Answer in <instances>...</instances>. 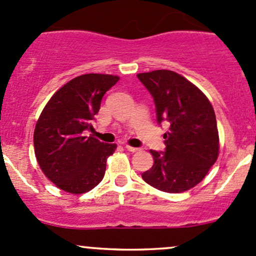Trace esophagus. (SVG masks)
<instances>
[{"label":"esophagus","mask_w":256,"mask_h":256,"mask_svg":"<svg viewBox=\"0 0 256 256\" xmlns=\"http://www.w3.org/2000/svg\"><path fill=\"white\" fill-rule=\"evenodd\" d=\"M125 150H128V152H132V153H134V152H138L140 148H134V147H131V146H125Z\"/></svg>","instance_id":"obj_1"}]
</instances>
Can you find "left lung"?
Segmentation results:
<instances>
[{
	"label": "left lung",
	"mask_w": 256,
	"mask_h": 256,
	"mask_svg": "<svg viewBox=\"0 0 256 256\" xmlns=\"http://www.w3.org/2000/svg\"><path fill=\"white\" fill-rule=\"evenodd\" d=\"M156 103V122L170 124L164 152L150 150L154 164L142 178L156 190L181 193L196 186L218 156L214 108L206 94L171 70L137 74Z\"/></svg>",
	"instance_id": "8db88e82"
}]
</instances>
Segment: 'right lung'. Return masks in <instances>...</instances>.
I'll return each mask as SVG.
<instances>
[{
    "mask_svg": "<svg viewBox=\"0 0 256 256\" xmlns=\"http://www.w3.org/2000/svg\"><path fill=\"white\" fill-rule=\"evenodd\" d=\"M119 81L108 74H85L60 87L48 100L34 131L35 156L42 172L60 190L81 194L104 178L106 159L116 150L86 131L104 94Z\"/></svg>",
    "mask_w": 256,
    "mask_h": 256,
    "instance_id": "1",
    "label": "right lung"
}]
</instances>
